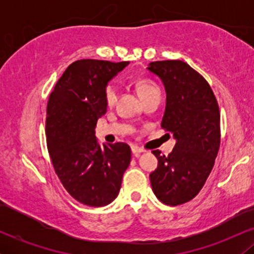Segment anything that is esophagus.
I'll return each mask as SVG.
<instances>
[{"mask_svg": "<svg viewBox=\"0 0 254 254\" xmlns=\"http://www.w3.org/2000/svg\"><path fill=\"white\" fill-rule=\"evenodd\" d=\"M131 151H132L133 155H138V154L144 153V149H142V148L137 147V145H132V147H131Z\"/></svg>", "mask_w": 254, "mask_h": 254, "instance_id": "1", "label": "esophagus"}]
</instances>
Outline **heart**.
Instances as JSON below:
<instances>
[{"instance_id": "obj_1", "label": "heart", "mask_w": 254, "mask_h": 254, "mask_svg": "<svg viewBox=\"0 0 254 254\" xmlns=\"http://www.w3.org/2000/svg\"><path fill=\"white\" fill-rule=\"evenodd\" d=\"M137 90L142 99H145L153 94H160V88L155 82L149 78H139L136 82ZM104 99L107 106H112L117 100V89L112 83H107L104 88Z\"/></svg>"}]
</instances>
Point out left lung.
<instances>
[{
	"instance_id": "obj_1",
	"label": "left lung",
	"mask_w": 254,
	"mask_h": 254,
	"mask_svg": "<svg viewBox=\"0 0 254 254\" xmlns=\"http://www.w3.org/2000/svg\"><path fill=\"white\" fill-rule=\"evenodd\" d=\"M148 69L162 80L167 100L161 127L177 139L168 156L160 150L150 173L155 196L167 205L190 202L214 167L221 142L220 109L210 84L183 61H156Z\"/></svg>"
}]
</instances>
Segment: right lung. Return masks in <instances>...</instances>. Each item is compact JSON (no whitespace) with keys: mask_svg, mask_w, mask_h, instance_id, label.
<instances>
[{"mask_svg":"<svg viewBox=\"0 0 254 254\" xmlns=\"http://www.w3.org/2000/svg\"><path fill=\"white\" fill-rule=\"evenodd\" d=\"M129 62L80 60L57 81L46 107L45 135L55 172L68 193L88 206L117 197L131 149L117 142L100 147L94 135L106 113L104 88Z\"/></svg>","mask_w":254,"mask_h":254,"instance_id":"right-lung-1","label":"right lung"}]
</instances>
